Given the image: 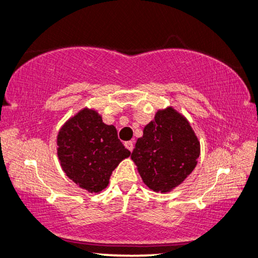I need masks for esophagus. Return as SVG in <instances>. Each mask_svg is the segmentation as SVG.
Wrapping results in <instances>:
<instances>
[{
    "label": "esophagus",
    "mask_w": 258,
    "mask_h": 258,
    "mask_svg": "<svg viewBox=\"0 0 258 258\" xmlns=\"http://www.w3.org/2000/svg\"><path fill=\"white\" fill-rule=\"evenodd\" d=\"M125 146H126V149L128 150V151H132L133 146H135V143L130 140V142H126V143H125Z\"/></svg>",
    "instance_id": "esophagus-1"
}]
</instances>
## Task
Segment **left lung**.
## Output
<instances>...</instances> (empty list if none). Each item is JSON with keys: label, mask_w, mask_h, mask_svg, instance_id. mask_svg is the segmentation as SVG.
Returning <instances> with one entry per match:
<instances>
[{"label": "left lung", "mask_w": 258, "mask_h": 258, "mask_svg": "<svg viewBox=\"0 0 258 258\" xmlns=\"http://www.w3.org/2000/svg\"><path fill=\"white\" fill-rule=\"evenodd\" d=\"M200 156V140L188 119L172 106L158 109L131 155L144 183L168 193L183 183Z\"/></svg>", "instance_id": "8db88e82"}]
</instances>
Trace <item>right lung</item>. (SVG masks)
Wrapping results in <instances>:
<instances>
[{"label":"right lung","instance_id":"add662e5","mask_svg":"<svg viewBox=\"0 0 258 258\" xmlns=\"http://www.w3.org/2000/svg\"><path fill=\"white\" fill-rule=\"evenodd\" d=\"M57 155L65 175L78 187L99 194L109 183L112 171L131 152L118 139L113 125L102 121L94 108L80 109L60 127Z\"/></svg>","mask_w":258,"mask_h":258}]
</instances>
